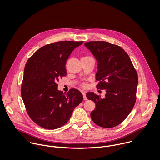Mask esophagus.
Returning a JSON list of instances; mask_svg holds the SVG:
<instances>
[{"label": "esophagus", "mask_w": 160, "mask_h": 160, "mask_svg": "<svg viewBox=\"0 0 160 160\" xmlns=\"http://www.w3.org/2000/svg\"><path fill=\"white\" fill-rule=\"evenodd\" d=\"M82 95H83V97H84V100H87L88 98H87V97H86V93H85L84 92H82Z\"/></svg>", "instance_id": "esophagus-1"}]
</instances>
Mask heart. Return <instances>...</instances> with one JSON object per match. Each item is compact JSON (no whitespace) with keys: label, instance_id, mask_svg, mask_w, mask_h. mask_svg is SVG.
<instances>
[{"label":"heart","instance_id":"b5f03b06","mask_svg":"<svg viewBox=\"0 0 160 160\" xmlns=\"http://www.w3.org/2000/svg\"><path fill=\"white\" fill-rule=\"evenodd\" d=\"M86 84H84V83L82 84V87H86Z\"/></svg>","mask_w":160,"mask_h":160}]
</instances>
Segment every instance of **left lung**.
I'll list each match as a JSON object with an SVG mask.
<instances>
[{"label":"left lung","instance_id":"obj_1","mask_svg":"<svg viewBox=\"0 0 160 160\" xmlns=\"http://www.w3.org/2000/svg\"><path fill=\"white\" fill-rule=\"evenodd\" d=\"M95 57L98 67L95 79L98 89L106 90L105 97L93 92L86 97L94 102L91 113L98 126L112 128L121 124L132 111L136 101L138 76L128 54L121 47L105 41L84 44Z\"/></svg>","mask_w":160,"mask_h":160}]
</instances>
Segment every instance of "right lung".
I'll return each mask as SVG.
<instances>
[{
	"mask_svg": "<svg viewBox=\"0 0 160 160\" xmlns=\"http://www.w3.org/2000/svg\"><path fill=\"white\" fill-rule=\"evenodd\" d=\"M83 41H59L38 50L27 61L21 94L30 118L39 126L55 129L68 121L83 100L81 92L57 89V82L67 75L66 63L72 50Z\"/></svg>",
	"mask_w": 160,
	"mask_h": 160,
	"instance_id": "1",
	"label": "right lung"
}]
</instances>
